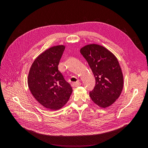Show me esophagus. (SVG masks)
I'll return each instance as SVG.
<instances>
[{
	"label": "esophagus",
	"mask_w": 148,
	"mask_h": 148,
	"mask_svg": "<svg viewBox=\"0 0 148 148\" xmlns=\"http://www.w3.org/2000/svg\"><path fill=\"white\" fill-rule=\"evenodd\" d=\"M81 84H82V83L78 81L77 82L72 83V86H73V87H78V86H80V85H81Z\"/></svg>",
	"instance_id": "34e87169"
}]
</instances>
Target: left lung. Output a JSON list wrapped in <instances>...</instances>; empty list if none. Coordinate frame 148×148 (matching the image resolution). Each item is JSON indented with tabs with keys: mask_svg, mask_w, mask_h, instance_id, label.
<instances>
[{
	"mask_svg": "<svg viewBox=\"0 0 148 148\" xmlns=\"http://www.w3.org/2000/svg\"><path fill=\"white\" fill-rule=\"evenodd\" d=\"M95 76L96 84L89 92L92 101L101 108L110 106L121 95L123 76L117 57L97 44H87L80 49Z\"/></svg>",
	"mask_w": 148,
	"mask_h": 148,
	"instance_id": "8db88e82",
	"label": "left lung"
}]
</instances>
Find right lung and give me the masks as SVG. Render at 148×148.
<instances>
[{"label":"right lung","mask_w":148,"mask_h":148,"mask_svg":"<svg viewBox=\"0 0 148 148\" xmlns=\"http://www.w3.org/2000/svg\"><path fill=\"white\" fill-rule=\"evenodd\" d=\"M65 48L64 45L49 48L36 57L29 71L28 85L31 94L40 104L49 110L63 107L73 91L58 70Z\"/></svg>","instance_id":"1"}]
</instances>
